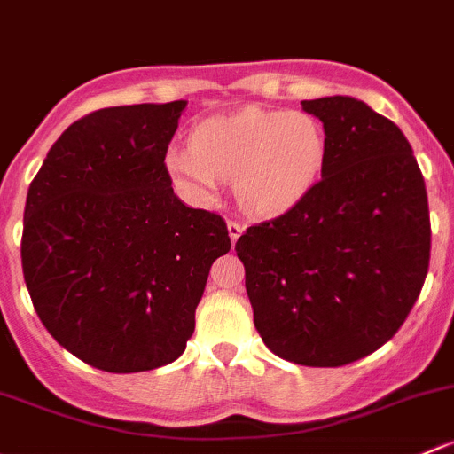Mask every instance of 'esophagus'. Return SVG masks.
Segmentation results:
<instances>
[{"mask_svg": "<svg viewBox=\"0 0 454 454\" xmlns=\"http://www.w3.org/2000/svg\"><path fill=\"white\" fill-rule=\"evenodd\" d=\"M241 232H243V223L237 222V219H228V237H231L232 246H235L237 239H239Z\"/></svg>", "mask_w": 454, "mask_h": 454, "instance_id": "esophagus-1", "label": "esophagus"}]
</instances>
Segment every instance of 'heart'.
<instances>
[{
  "mask_svg": "<svg viewBox=\"0 0 454 454\" xmlns=\"http://www.w3.org/2000/svg\"><path fill=\"white\" fill-rule=\"evenodd\" d=\"M326 135L313 114L247 106L208 117L193 130V145L167 154L171 174L198 193H213L235 178L246 211L276 215L294 207L322 171Z\"/></svg>",
  "mask_w": 454,
  "mask_h": 454,
  "instance_id": "heart-1",
  "label": "heart"
}]
</instances>
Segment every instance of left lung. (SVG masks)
Segmentation results:
<instances>
[{
	"label": "left lung",
	"instance_id": "8db88e82",
	"mask_svg": "<svg viewBox=\"0 0 454 454\" xmlns=\"http://www.w3.org/2000/svg\"><path fill=\"white\" fill-rule=\"evenodd\" d=\"M324 123L322 178L237 239L261 340L280 359L340 367L379 350L431 259L422 171L394 121L355 98L304 99Z\"/></svg>",
	"mask_w": 454,
	"mask_h": 454
}]
</instances>
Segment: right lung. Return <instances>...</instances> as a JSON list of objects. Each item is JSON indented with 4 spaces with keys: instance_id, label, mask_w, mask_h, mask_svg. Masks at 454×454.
Wrapping results in <instances>:
<instances>
[{
    "instance_id": "add662e5",
    "label": "right lung",
    "mask_w": 454,
    "mask_h": 454,
    "mask_svg": "<svg viewBox=\"0 0 454 454\" xmlns=\"http://www.w3.org/2000/svg\"><path fill=\"white\" fill-rule=\"evenodd\" d=\"M184 106L78 119L27 189L21 265L35 311L98 370L130 374L178 359L208 270L231 250L226 222L184 207L171 187L165 156Z\"/></svg>"
}]
</instances>
